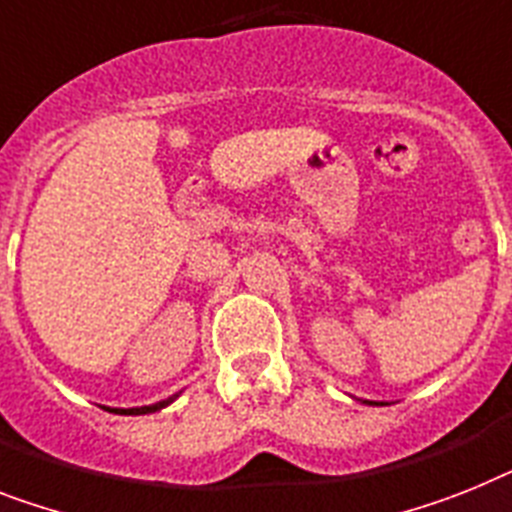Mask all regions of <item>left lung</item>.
I'll return each instance as SVG.
<instances>
[{
  "mask_svg": "<svg viewBox=\"0 0 512 512\" xmlns=\"http://www.w3.org/2000/svg\"><path fill=\"white\" fill-rule=\"evenodd\" d=\"M363 403H369V405H382V403H371V400H363Z\"/></svg>",
  "mask_w": 512,
  "mask_h": 512,
  "instance_id": "obj_1",
  "label": "left lung"
}]
</instances>
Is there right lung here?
<instances>
[{"mask_svg": "<svg viewBox=\"0 0 512 512\" xmlns=\"http://www.w3.org/2000/svg\"><path fill=\"white\" fill-rule=\"evenodd\" d=\"M172 400H162V403H154V405H141V408H107L112 413H120V416H143V413H154V411H162L164 405H170Z\"/></svg>", "mask_w": 512, "mask_h": 512, "instance_id": "add662e5", "label": "right lung"}]
</instances>
